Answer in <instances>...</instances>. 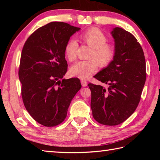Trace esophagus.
Returning <instances> with one entry per match:
<instances>
[{"mask_svg": "<svg viewBox=\"0 0 160 160\" xmlns=\"http://www.w3.org/2000/svg\"><path fill=\"white\" fill-rule=\"evenodd\" d=\"M81 85H82V87H86L87 85H88V82L85 80H81Z\"/></svg>", "mask_w": 160, "mask_h": 160, "instance_id": "esophagus-1", "label": "esophagus"}]
</instances>
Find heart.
<instances>
[{
  "mask_svg": "<svg viewBox=\"0 0 160 160\" xmlns=\"http://www.w3.org/2000/svg\"><path fill=\"white\" fill-rule=\"evenodd\" d=\"M80 41L91 48L88 54V60L80 61L70 68L72 76L85 80L96 71L98 67H106L113 61L116 54L115 47L107 43V38L99 29L90 28L84 32L79 37ZM78 44L76 40L70 39L65 47V53L70 61L77 58Z\"/></svg>",
  "mask_w": 160,
  "mask_h": 160,
  "instance_id": "obj_1",
  "label": "heart"
}]
</instances>
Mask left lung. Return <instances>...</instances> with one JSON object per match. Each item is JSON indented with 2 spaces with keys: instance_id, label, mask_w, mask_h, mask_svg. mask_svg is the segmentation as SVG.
<instances>
[{
  "instance_id": "8db88e82",
  "label": "left lung",
  "mask_w": 160,
  "mask_h": 160,
  "mask_svg": "<svg viewBox=\"0 0 160 160\" xmlns=\"http://www.w3.org/2000/svg\"><path fill=\"white\" fill-rule=\"evenodd\" d=\"M111 34L115 56L94 76L109 87L92 83L88 86L94 118L103 125L116 126L129 118L139 104L146 80V63L141 46L131 33L115 28Z\"/></svg>"
}]
</instances>
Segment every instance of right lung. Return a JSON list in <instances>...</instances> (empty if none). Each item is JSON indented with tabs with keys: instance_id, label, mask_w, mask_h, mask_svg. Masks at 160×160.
Returning a JSON list of instances; mask_svg holds the SVG:
<instances>
[{
	"instance_id": "add662e5",
	"label": "right lung",
	"mask_w": 160,
	"mask_h": 160,
	"mask_svg": "<svg viewBox=\"0 0 160 160\" xmlns=\"http://www.w3.org/2000/svg\"><path fill=\"white\" fill-rule=\"evenodd\" d=\"M80 29L52 22L32 33L22 51L18 74L24 105L32 117L44 126L63 122L82 87L77 78L63 79L68 70L65 47Z\"/></svg>"
}]
</instances>
